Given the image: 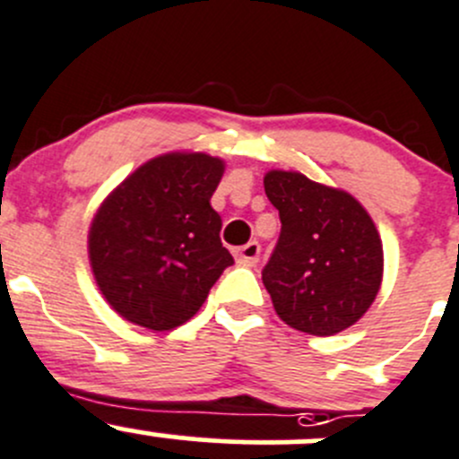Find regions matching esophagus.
Returning a JSON list of instances; mask_svg holds the SVG:
<instances>
[{
    "label": "esophagus",
    "mask_w": 459,
    "mask_h": 459,
    "mask_svg": "<svg viewBox=\"0 0 459 459\" xmlns=\"http://www.w3.org/2000/svg\"><path fill=\"white\" fill-rule=\"evenodd\" d=\"M260 251H262L260 244H257V242H248V244H244L242 248H238V253H235V255H238L239 264L255 266L257 260H260Z\"/></svg>",
    "instance_id": "1"
}]
</instances>
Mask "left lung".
<instances>
[{"instance_id":"left-lung-1","label":"left lung","mask_w":459,"mask_h":459,"mask_svg":"<svg viewBox=\"0 0 459 459\" xmlns=\"http://www.w3.org/2000/svg\"><path fill=\"white\" fill-rule=\"evenodd\" d=\"M264 193L282 224L262 269L278 316L314 336L348 329L381 287L384 248L375 221L352 195L300 172H269Z\"/></svg>"}]
</instances>
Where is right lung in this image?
Here are the masks:
<instances>
[{
	"instance_id": "add662e5",
	"label": "right lung",
	"mask_w": 459,
	"mask_h": 459,
	"mask_svg": "<svg viewBox=\"0 0 459 459\" xmlns=\"http://www.w3.org/2000/svg\"><path fill=\"white\" fill-rule=\"evenodd\" d=\"M224 163L166 154L107 197L89 230L102 296L130 323L163 332L193 318L233 255L221 244L211 197Z\"/></svg>"
}]
</instances>
